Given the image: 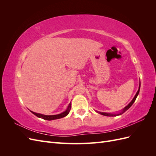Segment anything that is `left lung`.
<instances>
[{
  "label": "left lung",
  "mask_w": 156,
  "mask_h": 156,
  "mask_svg": "<svg viewBox=\"0 0 156 156\" xmlns=\"http://www.w3.org/2000/svg\"><path fill=\"white\" fill-rule=\"evenodd\" d=\"M140 83H139V90H138V91H137V92L136 93V94H135V97L133 98V100H132V101L129 103L128 105H127L126 107H125L122 110V111L120 112H119V113H116V114H112V113H107V112H99V111H97V112H98V113H100V114H101V115H104V116H119V115H121L122 114H123L124 112H125L127 109H128L129 108H130V107L133 104V103L135 102V100H136V97H137V96H138V94H139V91H140Z\"/></svg>",
  "instance_id": "1"
}]
</instances>
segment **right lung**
<instances>
[{"mask_svg": "<svg viewBox=\"0 0 156 156\" xmlns=\"http://www.w3.org/2000/svg\"><path fill=\"white\" fill-rule=\"evenodd\" d=\"M71 109V103L69 104L67 109L64 112L60 113V114L58 115H42V114H40V113H36L33 112L32 111H30V112L32 113H33L34 115H36V116L41 118V119H43L44 120H56V119H61V118H63L66 116H67L69 112L70 111Z\"/></svg>", "mask_w": 156, "mask_h": 156, "instance_id": "add662e5", "label": "right lung"}]
</instances>
